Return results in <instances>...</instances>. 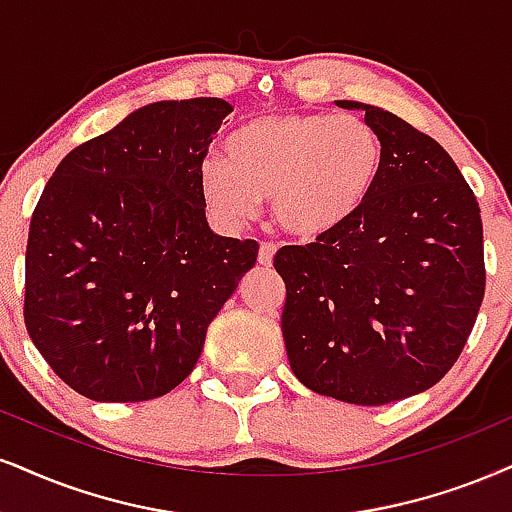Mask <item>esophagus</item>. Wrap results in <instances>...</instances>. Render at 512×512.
I'll return each instance as SVG.
<instances>
[{
    "mask_svg": "<svg viewBox=\"0 0 512 512\" xmlns=\"http://www.w3.org/2000/svg\"><path fill=\"white\" fill-rule=\"evenodd\" d=\"M275 251H277V246H275V244L263 242V244H261V249H258V263H261V266H266V268L273 266Z\"/></svg>",
    "mask_w": 512,
    "mask_h": 512,
    "instance_id": "34e87169",
    "label": "esophagus"
}]
</instances>
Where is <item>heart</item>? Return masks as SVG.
I'll use <instances>...</instances> for the list:
<instances>
[{
    "label": "heart",
    "mask_w": 512,
    "mask_h": 512,
    "mask_svg": "<svg viewBox=\"0 0 512 512\" xmlns=\"http://www.w3.org/2000/svg\"><path fill=\"white\" fill-rule=\"evenodd\" d=\"M382 140L368 121L330 113H268L227 137L223 161H204L201 194L237 225L258 201L296 239L330 237L368 206L382 175Z\"/></svg>",
    "instance_id": "heart-1"
}]
</instances>
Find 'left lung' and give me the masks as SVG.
I'll use <instances>...</instances> for the list:
<instances>
[{
	"label": "left lung",
	"mask_w": 512,
	"mask_h": 512,
	"mask_svg": "<svg viewBox=\"0 0 512 512\" xmlns=\"http://www.w3.org/2000/svg\"><path fill=\"white\" fill-rule=\"evenodd\" d=\"M382 140L368 206L330 237L282 246V337L315 394L384 406L430 389L453 368L484 299L479 204L446 149L361 102Z\"/></svg>",
	"instance_id": "1"
}]
</instances>
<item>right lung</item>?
I'll use <instances>...</instances> for the list:
<instances>
[{
  "mask_svg": "<svg viewBox=\"0 0 512 512\" xmlns=\"http://www.w3.org/2000/svg\"><path fill=\"white\" fill-rule=\"evenodd\" d=\"M232 106L154 102L75 147L37 201L25 249V330L92 401L168 394L254 268V239L213 235L199 173Z\"/></svg>",
  "mask_w": 512,
  "mask_h": 512,
  "instance_id": "right-lung-1",
  "label": "right lung"
}]
</instances>
